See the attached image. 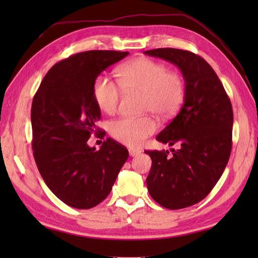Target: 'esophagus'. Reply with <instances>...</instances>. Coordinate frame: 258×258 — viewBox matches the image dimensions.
<instances>
[{"instance_id":"obj_1","label":"esophagus","mask_w":258,"mask_h":258,"mask_svg":"<svg viewBox=\"0 0 258 258\" xmlns=\"http://www.w3.org/2000/svg\"><path fill=\"white\" fill-rule=\"evenodd\" d=\"M128 153H130V155L131 156H138L140 153H141V151H139V150H134V149H130L128 150Z\"/></svg>"}]
</instances>
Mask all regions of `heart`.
Returning a JSON list of instances; mask_svg holds the SVG:
<instances>
[{
    "mask_svg": "<svg viewBox=\"0 0 258 258\" xmlns=\"http://www.w3.org/2000/svg\"><path fill=\"white\" fill-rule=\"evenodd\" d=\"M118 83L126 92L143 93L142 107L160 117L177 112L185 95V83L178 73L168 72L166 65L150 58H136L118 70ZM95 102L104 113L113 114L120 100V89L104 75L93 85ZM156 122L151 116L123 117L111 123V134L119 143L140 147L155 132Z\"/></svg>",
    "mask_w": 258,
    "mask_h": 258,
    "instance_id": "obj_1",
    "label": "heart"
}]
</instances>
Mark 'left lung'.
<instances>
[{"mask_svg":"<svg viewBox=\"0 0 258 258\" xmlns=\"http://www.w3.org/2000/svg\"><path fill=\"white\" fill-rule=\"evenodd\" d=\"M173 63L185 81L179 113L156 136L168 151H145L152 158L146 178L152 199L169 210L196 204L210 194L232 151L233 108L222 82L204 58L178 48L145 51Z\"/></svg>","mask_w":258,"mask_h":258,"instance_id":"left-lung-1","label":"left lung"}]
</instances>
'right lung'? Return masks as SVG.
Wrapping results in <instances>:
<instances>
[{"label": "right lung", "mask_w": 258, "mask_h": 258, "mask_svg": "<svg viewBox=\"0 0 258 258\" xmlns=\"http://www.w3.org/2000/svg\"><path fill=\"white\" fill-rule=\"evenodd\" d=\"M128 52L87 51L56 63L33 98V155L47 187L65 204L87 210L109 194L128 151L112 139L100 150L87 145L97 134L101 109L93 95L96 78Z\"/></svg>", "instance_id": "obj_1"}]
</instances>
